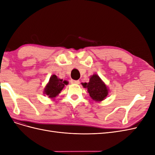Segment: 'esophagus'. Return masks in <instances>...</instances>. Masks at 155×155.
Returning <instances> with one entry per match:
<instances>
[{
  "mask_svg": "<svg viewBox=\"0 0 155 155\" xmlns=\"http://www.w3.org/2000/svg\"><path fill=\"white\" fill-rule=\"evenodd\" d=\"M70 83H71L72 84H79V80H73V79H72V80L70 81Z\"/></svg>",
  "mask_w": 155,
  "mask_h": 155,
  "instance_id": "esophagus-1",
  "label": "esophagus"
}]
</instances>
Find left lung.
Wrapping results in <instances>:
<instances>
[{"label": "left lung", "mask_w": 155, "mask_h": 155, "mask_svg": "<svg viewBox=\"0 0 155 155\" xmlns=\"http://www.w3.org/2000/svg\"><path fill=\"white\" fill-rule=\"evenodd\" d=\"M84 87L87 88L89 95L96 101H100L105 99L108 95V90L105 83L96 74L91 77L89 83H82Z\"/></svg>", "instance_id": "obj_1"}]
</instances>
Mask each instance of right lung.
Here are the masks:
<instances>
[{
	"label": "right lung",
	"instance_id": "right-lung-1",
	"mask_svg": "<svg viewBox=\"0 0 155 155\" xmlns=\"http://www.w3.org/2000/svg\"><path fill=\"white\" fill-rule=\"evenodd\" d=\"M67 83L66 81H63L62 79H58L55 75H53L50 78L49 83L45 89V94L48 96L49 97L57 96Z\"/></svg>",
	"mask_w": 155,
	"mask_h": 155
}]
</instances>
